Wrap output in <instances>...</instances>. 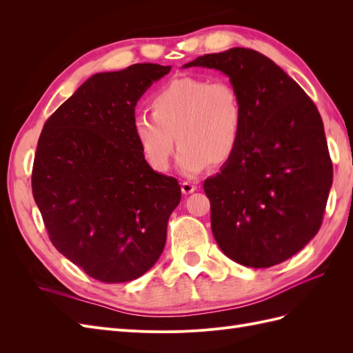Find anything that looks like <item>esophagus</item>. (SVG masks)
I'll use <instances>...</instances> for the list:
<instances>
[{
    "mask_svg": "<svg viewBox=\"0 0 353 353\" xmlns=\"http://www.w3.org/2000/svg\"><path fill=\"white\" fill-rule=\"evenodd\" d=\"M181 190H183L184 194H191L197 190V185L194 183H190V181H184V183L181 184Z\"/></svg>",
    "mask_w": 353,
    "mask_h": 353,
    "instance_id": "esophagus-1",
    "label": "esophagus"
}]
</instances>
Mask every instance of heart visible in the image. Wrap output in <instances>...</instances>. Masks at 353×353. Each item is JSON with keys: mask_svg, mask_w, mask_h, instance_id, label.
<instances>
[{"mask_svg": "<svg viewBox=\"0 0 353 353\" xmlns=\"http://www.w3.org/2000/svg\"><path fill=\"white\" fill-rule=\"evenodd\" d=\"M152 114L138 113L132 131L157 172H165L178 141V169L187 176L222 165L236 153L243 131V105L227 81L176 78L150 100Z\"/></svg>", "mask_w": 353, "mask_h": 353, "instance_id": "heart-1", "label": "heart"}]
</instances>
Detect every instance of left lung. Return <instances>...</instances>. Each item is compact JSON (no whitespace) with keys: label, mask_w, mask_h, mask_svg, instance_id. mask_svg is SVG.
I'll return each mask as SVG.
<instances>
[{"label":"left lung","mask_w":353,"mask_h":353,"mask_svg":"<svg viewBox=\"0 0 353 353\" xmlns=\"http://www.w3.org/2000/svg\"><path fill=\"white\" fill-rule=\"evenodd\" d=\"M183 68L227 74L243 105L236 153L203 184L213 237L244 266L287 261L315 237L333 184L316 105L280 66L250 48L205 54Z\"/></svg>","instance_id":"1"}]
</instances>
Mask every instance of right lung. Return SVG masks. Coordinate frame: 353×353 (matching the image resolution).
Masks as SVG:
<instances>
[{
  "instance_id": "add662e5",
  "label": "right lung",
  "mask_w": 353,
  "mask_h": 353,
  "mask_svg": "<svg viewBox=\"0 0 353 353\" xmlns=\"http://www.w3.org/2000/svg\"><path fill=\"white\" fill-rule=\"evenodd\" d=\"M170 66L140 63L95 73L50 116L32 193L54 248L92 279L132 281L157 262L181 201L172 176L145 162L135 105Z\"/></svg>"
}]
</instances>
